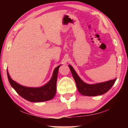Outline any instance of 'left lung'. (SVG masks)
Wrapping results in <instances>:
<instances>
[{"label": "left lung", "instance_id": "8db88e82", "mask_svg": "<svg viewBox=\"0 0 128 128\" xmlns=\"http://www.w3.org/2000/svg\"><path fill=\"white\" fill-rule=\"evenodd\" d=\"M68 66L75 81L78 91L83 96H96L104 94L109 91L113 86L116 78L114 79L106 81V82L88 84L84 82L81 79L72 66L69 64Z\"/></svg>", "mask_w": 128, "mask_h": 128}]
</instances>
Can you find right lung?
I'll list each match as a JSON object with an SVG mask.
<instances>
[{
    "label": "right lung",
    "mask_w": 128,
    "mask_h": 128,
    "mask_svg": "<svg viewBox=\"0 0 128 128\" xmlns=\"http://www.w3.org/2000/svg\"><path fill=\"white\" fill-rule=\"evenodd\" d=\"M61 65L54 69L52 76L48 82L38 88H31L22 86L10 78L7 70L9 83L16 92L24 99L32 102H41L50 100L55 96L56 90V80L58 70Z\"/></svg>",
    "instance_id": "1"
}]
</instances>
